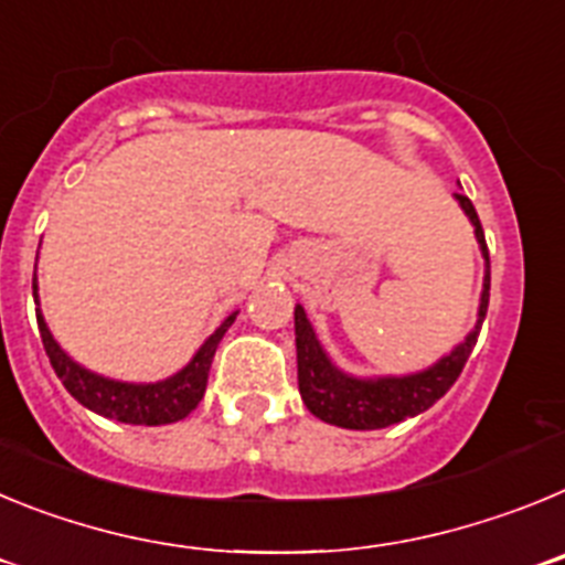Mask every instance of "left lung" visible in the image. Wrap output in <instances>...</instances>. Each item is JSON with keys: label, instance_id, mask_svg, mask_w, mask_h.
<instances>
[{"label": "left lung", "instance_id": "obj_1", "mask_svg": "<svg viewBox=\"0 0 565 565\" xmlns=\"http://www.w3.org/2000/svg\"><path fill=\"white\" fill-rule=\"evenodd\" d=\"M452 198H456L458 206L463 209V214L476 228L478 248H481L483 257V288L476 326L450 353H444L438 362H433L424 371L404 373V376H353L328 356V351L317 339L306 308L297 306L294 308V333H297L299 396H302L308 411L322 418V422L337 424L344 430H382V427H391V424L430 411L433 404L450 391L456 379L461 376L489 308V252L472 201L461 192H456Z\"/></svg>", "mask_w": 565, "mask_h": 565}]
</instances>
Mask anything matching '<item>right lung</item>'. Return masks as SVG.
Listing matches in <instances>:
<instances>
[{
    "mask_svg": "<svg viewBox=\"0 0 565 565\" xmlns=\"http://www.w3.org/2000/svg\"><path fill=\"white\" fill-rule=\"evenodd\" d=\"M33 299L39 302L36 274H33ZM237 313L239 311H232L223 319L217 331L198 348V353L183 364L181 371L167 379H158V382H118V379L89 371V367L78 364L56 342V337L50 333L47 322H44L42 308H36V322L53 371H56V376L62 379L67 393L78 404H84L87 411L98 413L104 418H115V422L158 427V424L181 422V418H186L201 404L203 393H206L209 367H212L214 351H217L223 333L237 319Z\"/></svg>",
    "mask_w": 565,
    "mask_h": 565,
    "instance_id": "1",
    "label": "right lung"
}]
</instances>
